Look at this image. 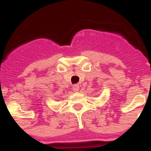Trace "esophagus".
Listing matches in <instances>:
<instances>
[{"label": "esophagus", "mask_w": 151, "mask_h": 151, "mask_svg": "<svg viewBox=\"0 0 151 151\" xmlns=\"http://www.w3.org/2000/svg\"><path fill=\"white\" fill-rule=\"evenodd\" d=\"M73 90L74 92H77V91H78V90H79V85H73Z\"/></svg>", "instance_id": "1"}]
</instances>
